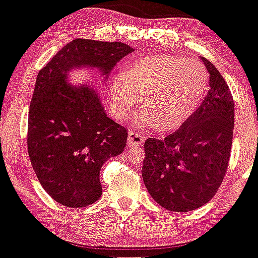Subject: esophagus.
<instances>
[{
  "label": "esophagus",
  "instance_id": "obj_1",
  "mask_svg": "<svg viewBox=\"0 0 258 258\" xmlns=\"http://www.w3.org/2000/svg\"><path fill=\"white\" fill-rule=\"evenodd\" d=\"M144 141H145V137L140 133L134 132V130H129L128 133V144L129 146H138L143 145Z\"/></svg>",
  "mask_w": 258,
  "mask_h": 258
}]
</instances>
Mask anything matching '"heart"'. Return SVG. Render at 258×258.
I'll return each instance as SVG.
<instances>
[{
  "mask_svg": "<svg viewBox=\"0 0 258 258\" xmlns=\"http://www.w3.org/2000/svg\"><path fill=\"white\" fill-rule=\"evenodd\" d=\"M209 75L201 62L184 56L154 55L132 62L112 81L109 101L118 118H126L140 103L139 125L176 130L207 95Z\"/></svg>",
  "mask_w": 258,
  "mask_h": 258,
  "instance_id": "b5f03b06",
  "label": "heart"
}]
</instances>
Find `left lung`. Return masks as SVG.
<instances>
[{
	"mask_svg": "<svg viewBox=\"0 0 258 258\" xmlns=\"http://www.w3.org/2000/svg\"><path fill=\"white\" fill-rule=\"evenodd\" d=\"M210 90L203 103L165 139L145 141L141 174L155 202L171 212H190L208 203L229 165L234 132V99L214 65L202 57Z\"/></svg>",
	"mask_w": 258,
	"mask_h": 258,
	"instance_id": "obj_1",
	"label": "left lung"
}]
</instances>
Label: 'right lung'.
Returning a JSON list of instances; mask_svg holds the SVG:
<instances>
[{
	"instance_id": "add662e5",
	"label": "right lung",
	"mask_w": 258,
	"mask_h": 258,
	"mask_svg": "<svg viewBox=\"0 0 258 258\" xmlns=\"http://www.w3.org/2000/svg\"><path fill=\"white\" fill-rule=\"evenodd\" d=\"M134 51L120 41L75 39L39 71L28 115V154L41 187L57 203L84 208L102 195L99 171L121 154L128 133L104 112L95 91L74 87V68H98L107 75Z\"/></svg>"
}]
</instances>
